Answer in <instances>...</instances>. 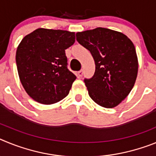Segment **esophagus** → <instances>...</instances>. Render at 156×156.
Returning a JSON list of instances; mask_svg holds the SVG:
<instances>
[{
  "mask_svg": "<svg viewBox=\"0 0 156 156\" xmlns=\"http://www.w3.org/2000/svg\"><path fill=\"white\" fill-rule=\"evenodd\" d=\"M77 74H78L79 77H81L83 76V70H80V71H79L77 73Z\"/></svg>",
  "mask_w": 156,
  "mask_h": 156,
  "instance_id": "34e87169",
  "label": "esophagus"
}]
</instances>
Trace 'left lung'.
<instances>
[{"label": "left lung", "instance_id": "obj_1", "mask_svg": "<svg viewBox=\"0 0 156 156\" xmlns=\"http://www.w3.org/2000/svg\"><path fill=\"white\" fill-rule=\"evenodd\" d=\"M76 37L95 62L94 76L84 79L89 96L99 105L114 108L126 98L137 79L138 62L133 42L120 32L101 27L78 32Z\"/></svg>", "mask_w": 156, "mask_h": 156}]
</instances>
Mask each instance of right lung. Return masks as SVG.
Instances as JSON below:
<instances>
[{
	"mask_svg": "<svg viewBox=\"0 0 156 156\" xmlns=\"http://www.w3.org/2000/svg\"><path fill=\"white\" fill-rule=\"evenodd\" d=\"M75 42V33L40 28L22 40L16 51L18 73L34 101L51 105L69 94L76 76L67 68L65 50Z\"/></svg>",
	"mask_w": 156,
	"mask_h": 156,
	"instance_id": "right-lung-1",
	"label": "right lung"
}]
</instances>
